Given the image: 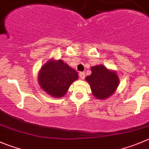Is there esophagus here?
Wrapping results in <instances>:
<instances>
[{
	"label": "esophagus",
	"mask_w": 149,
	"mask_h": 149,
	"mask_svg": "<svg viewBox=\"0 0 149 149\" xmlns=\"http://www.w3.org/2000/svg\"><path fill=\"white\" fill-rule=\"evenodd\" d=\"M79 76H80V78L81 80H83L85 78V77H86V74H85L84 72H80L79 73Z\"/></svg>",
	"instance_id": "34e87169"
}]
</instances>
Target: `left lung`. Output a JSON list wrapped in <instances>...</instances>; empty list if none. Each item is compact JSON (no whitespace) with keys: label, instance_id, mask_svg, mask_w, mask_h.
Masks as SVG:
<instances>
[{"label":"left lung","instance_id":"obj_1","mask_svg":"<svg viewBox=\"0 0 149 149\" xmlns=\"http://www.w3.org/2000/svg\"><path fill=\"white\" fill-rule=\"evenodd\" d=\"M91 69V74L86 77V80L90 85L93 96L102 100L111 97L119 84L116 72L102 64L92 66Z\"/></svg>","mask_w":149,"mask_h":149}]
</instances>
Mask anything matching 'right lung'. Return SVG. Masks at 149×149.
Listing matches in <instances>:
<instances>
[{"label":"right lung","instance_id":"add662e5","mask_svg":"<svg viewBox=\"0 0 149 149\" xmlns=\"http://www.w3.org/2000/svg\"><path fill=\"white\" fill-rule=\"evenodd\" d=\"M77 79V72L60 59H49L38 74L41 88L55 98L66 95L72 83Z\"/></svg>","mask_w":149,"mask_h":149}]
</instances>
